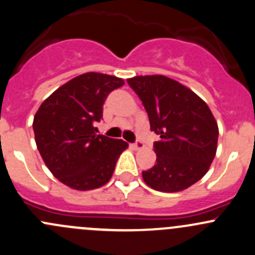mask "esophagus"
I'll return each instance as SVG.
<instances>
[{"mask_svg": "<svg viewBox=\"0 0 255 255\" xmlns=\"http://www.w3.org/2000/svg\"><path fill=\"white\" fill-rule=\"evenodd\" d=\"M133 148L137 149V150H139V149H143L144 148V143L140 139H137V140H135V143H133Z\"/></svg>", "mask_w": 255, "mask_h": 255, "instance_id": "34e87169", "label": "esophagus"}]
</instances>
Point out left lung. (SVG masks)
Segmentation results:
<instances>
[{
    "label": "left lung",
    "instance_id": "8db88e82",
    "mask_svg": "<svg viewBox=\"0 0 255 255\" xmlns=\"http://www.w3.org/2000/svg\"><path fill=\"white\" fill-rule=\"evenodd\" d=\"M128 85L138 95L149 117L156 163L143 171L151 189L176 192L199 181L216 155L218 126L206 102L195 92L163 75L135 76Z\"/></svg>",
    "mask_w": 255,
    "mask_h": 255
}]
</instances>
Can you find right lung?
<instances>
[{
    "mask_svg": "<svg viewBox=\"0 0 255 255\" xmlns=\"http://www.w3.org/2000/svg\"><path fill=\"white\" fill-rule=\"evenodd\" d=\"M116 76L86 73L59 87L34 116L37 148L54 176L75 190L97 189L110 181L121 153L122 139L97 135L95 122L110 92L123 86Z\"/></svg>",
    "mask_w": 255,
    "mask_h": 255,
    "instance_id": "right-lung-1",
    "label": "right lung"
}]
</instances>
